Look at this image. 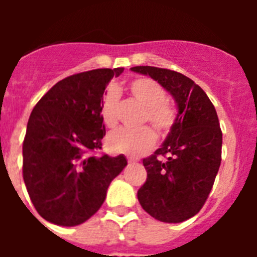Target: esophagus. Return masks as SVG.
I'll use <instances>...</instances> for the list:
<instances>
[{
    "instance_id": "1",
    "label": "esophagus",
    "mask_w": 257,
    "mask_h": 257,
    "mask_svg": "<svg viewBox=\"0 0 257 257\" xmlns=\"http://www.w3.org/2000/svg\"><path fill=\"white\" fill-rule=\"evenodd\" d=\"M127 161H128V163H136L139 160L135 158V157H127Z\"/></svg>"
}]
</instances>
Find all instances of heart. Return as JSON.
Returning <instances> with one entry per match:
<instances>
[{"instance_id":"b5f03b06","label":"heart","mask_w":257,"mask_h":257,"mask_svg":"<svg viewBox=\"0 0 257 257\" xmlns=\"http://www.w3.org/2000/svg\"><path fill=\"white\" fill-rule=\"evenodd\" d=\"M128 92L136 101L144 106L143 123L149 122L161 138L169 135L174 128L178 112L172 104L166 101L165 88L154 79L142 77L128 83ZM118 100L119 94L114 87L108 88L101 101V117L108 127H114L118 122ZM156 143V133L145 126L139 130L118 128L106 136V148L113 153L140 156L148 152Z\"/></svg>"}]
</instances>
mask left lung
I'll return each mask as SVG.
<instances>
[{
  "label": "left lung",
  "instance_id": "left-lung-1",
  "mask_svg": "<svg viewBox=\"0 0 257 257\" xmlns=\"http://www.w3.org/2000/svg\"><path fill=\"white\" fill-rule=\"evenodd\" d=\"M131 70L157 81L178 105L176 123L162 147L143 160L147 181L138 199L154 219L183 222L205 205L219 171L222 134L217 113L206 92L179 72L149 65Z\"/></svg>",
  "mask_w": 257,
  "mask_h": 257
}]
</instances>
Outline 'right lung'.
<instances>
[{
	"label": "right lung",
	"instance_id": "obj_1",
	"mask_svg": "<svg viewBox=\"0 0 257 257\" xmlns=\"http://www.w3.org/2000/svg\"><path fill=\"white\" fill-rule=\"evenodd\" d=\"M122 72L103 68L67 77L32 110L23 143V179L37 212L52 224L74 226L90 219L127 166L123 154H94L105 136L104 91Z\"/></svg>",
	"mask_w": 257,
	"mask_h": 257
}]
</instances>
